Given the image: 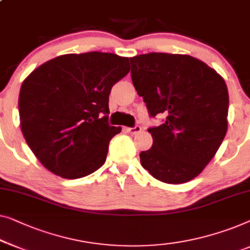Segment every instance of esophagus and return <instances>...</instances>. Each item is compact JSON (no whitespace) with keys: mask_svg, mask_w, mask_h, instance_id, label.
<instances>
[{"mask_svg":"<svg viewBox=\"0 0 250 250\" xmlns=\"http://www.w3.org/2000/svg\"><path fill=\"white\" fill-rule=\"evenodd\" d=\"M141 129H142V128H141L140 125H135V126H134V127H127V128H126V132L131 134V135H135V134L141 132Z\"/></svg>","mask_w":250,"mask_h":250,"instance_id":"obj_1","label":"esophagus"}]
</instances>
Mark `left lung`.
Returning <instances> with one entry per match:
<instances>
[{"label":"left lung","instance_id":"1","mask_svg":"<svg viewBox=\"0 0 250 250\" xmlns=\"http://www.w3.org/2000/svg\"><path fill=\"white\" fill-rule=\"evenodd\" d=\"M129 62L133 84L150 117L166 116L164 124L147 129L153 144L140 153L141 165L160 182H189L211 161L226 136V82L189 55L149 53Z\"/></svg>","mask_w":250,"mask_h":250}]
</instances>
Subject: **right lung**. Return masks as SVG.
Here are the masks:
<instances>
[{"label": "right lung", "instance_id": "1", "mask_svg": "<svg viewBox=\"0 0 250 250\" xmlns=\"http://www.w3.org/2000/svg\"><path fill=\"white\" fill-rule=\"evenodd\" d=\"M128 72L127 57L90 52L57 56L29 74L20 89V126L45 168L77 179L104 164L122 131L108 123L109 93Z\"/></svg>", "mask_w": 250, "mask_h": 250}]
</instances>
